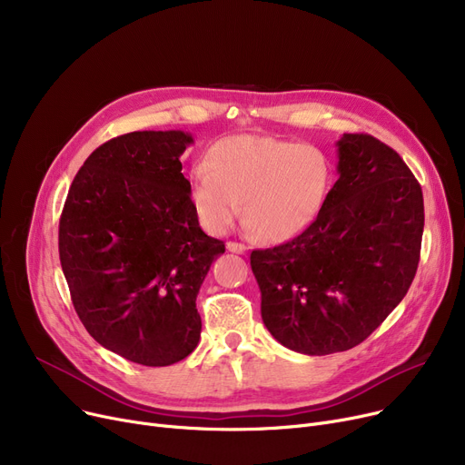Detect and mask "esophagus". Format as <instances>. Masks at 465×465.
I'll list each match as a JSON object with an SVG mask.
<instances>
[{
  "mask_svg": "<svg viewBox=\"0 0 465 465\" xmlns=\"http://www.w3.org/2000/svg\"><path fill=\"white\" fill-rule=\"evenodd\" d=\"M226 249H228L230 252H235V254H247V247H245V245H241V242H233V241H230L228 245H226Z\"/></svg>",
  "mask_w": 465,
  "mask_h": 465,
  "instance_id": "1",
  "label": "esophagus"
}]
</instances>
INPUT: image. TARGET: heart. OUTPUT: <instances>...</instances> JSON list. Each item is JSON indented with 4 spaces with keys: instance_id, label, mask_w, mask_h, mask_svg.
<instances>
[{
    "instance_id": "heart-1",
    "label": "heart",
    "mask_w": 465,
    "mask_h": 465,
    "mask_svg": "<svg viewBox=\"0 0 465 465\" xmlns=\"http://www.w3.org/2000/svg\"><path fill=\"white\" fill-rule=\"evenodd\" d=\"M331 184L328 158L311 144L235 135L218 141L192 173V203L202 226L226 233L239 216L265 242H284L311 226Z\"/></svg>"
}]
</instances>
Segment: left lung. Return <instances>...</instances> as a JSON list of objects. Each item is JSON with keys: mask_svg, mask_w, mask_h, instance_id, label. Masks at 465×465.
<instances>
[{"mask_svg": "<svg viewBox=\"0 0 465 465\" xmlns=\"http://www.w3.org/2000/svg\"><path fill=\"white\" fill-rule=\"evenodd\" d=\"M333 188L298 237L252 251L262 321L286 349L324 356L368 339L405 298L424 232L419 181L365 134L337 143Z\"/></svg>", "mask_w": 465, "mask_h": 465, "instance_id": "left-lung-1", "label": "left lung"}]
</instances>
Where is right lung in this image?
I'll return each instance as SVG.
<instances>
[{"label": "right lung", "instance_id": "add662e5", "mask_svg": "<svg viewBox=\"0 0 465 465\" xmlns=\"http://www.w3.org/2000/svg\"><path fill=\"white\" fill-rule=\"evenodd\" d=\"M188 132H132L95 149L73 179L58 249L73 305L104 349L162 368L198 347L195 309L223 241L209 237L181 173Z\"/></svg>", "mask_w": 465, "mask_h": 465}]
</instances>
